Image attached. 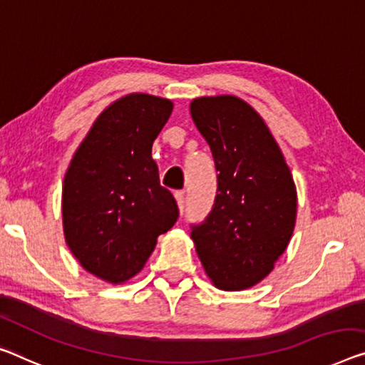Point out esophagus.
Masks as SVG:
<instances>
[{"label": "esophagus", "instance_id": "34e87169", "mask_svg": "<svg viewBox=\"0 0 365 365\" xmlns=\"http://www.w3.org/2000/svg\"><path fill=\"white\" fill-rule=\"evenodd\" d=\"M175 197L178 200V207L179 210H181V214L184 212V205H186V197H184V192L182 190H176L175 192Z\"/></svg>", "mask_w": 365, "mask_h": 365}]
</instances>
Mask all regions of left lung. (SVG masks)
Instances as JSON below:
<instances>
[{
  "mask_svg": "<svg viewBox=\"0 0 365 365\" xmlns=\"http://www.w3.org/2000/svg\"><path fill=\"white\" fill-rule=\"evenodd\" d=\"M190 115L218 173L214 205L190 225V238L218 289H248L272 271L292 237L294 179L264 120L245 101L199 98Z\"/></svg>",
  "mask_w": 365,
  "mask_h": 365,
  "instance_id": "1",
  "label": "left lung"
}]
</instances>
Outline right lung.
<instances>
[{
	"mask_svg": "<svg viewBox=\"0 0 365 365\" xmlns=\"http://www.w3.org/2000/svg\"><path fill=\"white\" fill-rule=\"evenodd\" d=\"M173 103L128 94L110 104L73 155L63 181V232L88 272L112 284L142 271L179 209L160 184L151 145Z\"/></svg>",
	"mask_w": 365,
	"mask_h": 365,
	"instance_id": "add662e5",
	"label": "right lung"
}]
</instances>
